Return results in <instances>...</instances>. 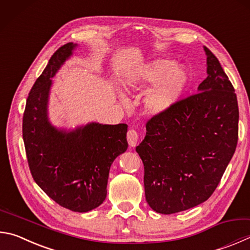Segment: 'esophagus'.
<instances>
[{
  "mask_svg": "<svg viewBox=\"0 0 250 250\" xmlns=\"http://www.w3.org/2000/svg\"><path fill=\"white\" fill-rule=\"evenodd\" d=\"M126 139H128V142L130 146H135V145L138 144V141H139V135L138 132L133 129H130L128 131V133H126Z\"/></svg>",
  "mask_w": 250,
  "mask_h": 250,
  "instance_id": "obj_1",
  "label": "esophagus"
}]
</instances>
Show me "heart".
Segmentation results:
<instances>
[{"mask_svg": "<svg viewBox=\"0 0 250 250\" xmlns=\"http://www.w3.org/2000/svg\"><path fill=\"white\" fill-rule=\"evenodd\" d=\"M185 71L167 60H155L144 65L128 81L130 86L144 84H156L148 90L144 98L146 110L154 115L163 113L169 109L178 101L185 88Z\"/></svg>", "mask_w": 250, "mask_h": 250, "instance_id": "heart-1", "label": "heart"}]
</instances>
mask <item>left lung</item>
I'll list each match as a JSON object with an SVG mask.
<instances>
[{"label": "left lung", "mask_w": 250, "mask_h": 250, "mask_svg": "<svg viewBox=\"0 0 250 250\" xmlns=\"http://www.w3.org/2000/svg\"><path fill=\"white\" fill-rule=\"evenodd\" d=\"M208 76L198 92L146 122L135 151L144 165L145 199L154 211L172 214L214 192L235 153L238 104L217 58L207 47Z\"/></svg>", "instance_id": "1"}]
</instances>
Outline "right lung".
Returning <instances> with one entry per match:
<instances>
[{
	"mask_svg": "<svg viewBox=\"0 0 250 250\" xmlns=\"http://www.w3.org/2000/svg\"><path fill=\"white\" fill-rule=\"evenodd\" d=\"M76 47L69 42L59 48L35 82L22 117V139L36 184L61 207L82 213L106 199L110 166L128 148V125L90 122L66 131L50 124L51 79Z\"/></svg>",
	"mask_w": 250,
	"mask_h": 250,
	"instance_id": "right-lung-1",
	"label": "right lung"
}]
</instances>
